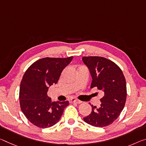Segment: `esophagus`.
<instances>
[{"label":"esophagus","mask_w":146,"mask_h":146,"mask_svg":"<svg viewBox=\"0 0 146 146\" xmlns=\"http://www.w3.org/2000/svg\"><path fill=\"white\" fill-rule=\"evenodd\" d=\"M71 103H76L77 104H80L82 103L81 101H79V100H77V99H76L75 98H71L70 100H69Z\"/></svg>","instance_id":"obj_1"}]
</instances>
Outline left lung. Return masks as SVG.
<instances>
[{
	"label": "left lung",
	"mask_w": 146,
	"mask_h": 146,
	"mask_svg": "<svg viewBox=\"0 0 146 146\" xmlns=\"http://www.w3.org/2000/svg\"><path fill=\"white\" fill-rule=\"evenodd\" d=\"M82 61L92 77L91 88L103 92L99 107L92 106V112L84 117L90 125L103 127L112 124L123 110L127 98L126 80L119 67L101 56H84Z\"/></svg>",
	"instance_id": "left-lung-1"
}]
</instances>
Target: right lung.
<instances>
[{"mask_svg": "<svg viewBox=\"0 0 146 146\" xmlns=\"http://www.w3.org/2000/svg\"><path fill=\"white\" fill-rule=\"evenodd\" d=\"M73 56L43 58L34 62L23 75L20 84L19 103L28 120L40 128L57 123L69 105V101L52 102L47 96L48 87L56 84L62 71Z\"/></svg>", "mask_w": 146, "mask_h": 146, "instance_id": "right-lung-1", "label": "right lung"}]
</instances>
